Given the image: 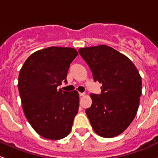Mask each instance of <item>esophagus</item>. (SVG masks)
Segmentation results:
<instances>
[{"label":"esophagus","instance_id":"esophagus-1","mask_svg":"<svg viewBox=\"0 0 158 158\" xmlns=\"http://www.w3.org/2000/svg\"><path fill=\"white\" fill-rule=\"evenodd\" d=\"M80 97H83V96L85 95V93H79Z\"/></svg>","mask_w":158,"mask_h":158}]
</instances>
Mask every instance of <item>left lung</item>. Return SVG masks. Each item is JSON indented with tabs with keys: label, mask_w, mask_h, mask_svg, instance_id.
<instances>
[{
	"label": "left lung",
	"mask_w": 158,
	"mask_h": 158,
	"mask_svg": "<svg viewBox=\"0 0 158 158\" xmlns=\"http://www.w3.org/2000/svg\"><path fill=\"white\" fill-rule=\"evenodd\" d=\"M88 64L94 81L102 84L101 94H90L86 110L93 129L103 138L123 133L134 119L141 95V77L132 61L105 45L78 50Z\"/></svg>",
	"instance_id": "8db88e82"
}]
</instances>
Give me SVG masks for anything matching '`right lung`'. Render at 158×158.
Returning <instances> with one entry per match:
<instances>
[{
	"instance_id": "add662e5",
	"label": "right lung",
	"mask_w": 158,
	"mask_h": 158,
	"mask_svg": "<svg viewBox=\"0 0 158 158\" xmlns=\"http://www.w3.org/2000/svg\"><path fill=\"white\" fill-rule=\"evenodd\" d=\"M77 54L72 48L48 47L32 53L19 71L18 89L24 114L45 139L66 137L78 112L77 91L57 89L63 81L67 83L70 64Z\"/></svg>"
}]
</instances>
